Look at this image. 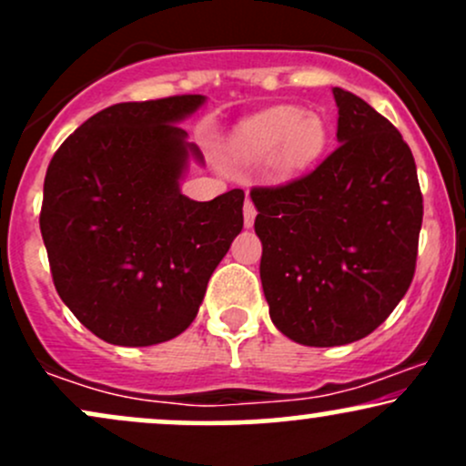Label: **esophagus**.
Listing matches in <instances>:
<instances>
[{"mask_svg": "<svg viewBox=\"0 0 466 466\" xmlns=\"http://www.w3.org/2000/svg\"><path fill=\"white\" fill-rule=\"evenodd\" d=\"M254 218H256V206L251 203V199L245 201V208H243V223L245 228H251L254 226Z\"/></svg>", "mask_w": 466, "mask_h": 466, "instance_id": "34e87169", "label": "esophagus"}]
</instances>
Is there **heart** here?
<instances>
[{
  "label": "heart",
  "instance_id": "heart-1",
  "mask_svg": "<svg viewBox=\"0 0 466 466\" xmlns=\"http://www.w3.org/2000/svg\"><path fill=\"white\" fill-rule=\"evenodd\" d=\"M326 147V127L318 116H302L296 106H274L243 122L232 148L243 162H271L282 173H296L319 157Z\"/></svg>",
  "mask_w": 466,
  "mask_h": 466
}]
</instances>
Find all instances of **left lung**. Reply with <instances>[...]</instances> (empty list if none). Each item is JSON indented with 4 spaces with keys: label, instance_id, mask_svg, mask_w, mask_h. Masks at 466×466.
<instances>
[{
    "label": "left lung",
    "instance_id": "1",
    "mask_svg": "<svg viewBox=\"0 0 466 466\" xmlns=\"http://www.w3.org/2000/svg\"><path fill=\"white\" fill-rule=\"evenodd\" d=\"M337 142L304 177L251 188L271 322L304 346H344L388 319L411 285L422 195L403 136L333 89Z\"/></svg>",
    "mask_w": 466,
    "mask_h": 466
}]
</instances>
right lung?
<instances>
[{
    "label": "right lung",
    "mask_w": 466,
    "mask_h": 466,
    "mask_svg": "<svg viewBox=\"0 0 466 466\" xmlns=\"http://www.w3.org/2000/svg\"><path fill=\"white\" fill-rule=\"evenodd\" d=\"M206 96L120 103L78 127L47 166L41 237L61 300L116 346H153L192 324L212 271L243 229L245 192L181 195L188 159L177 122Z\"/></svg>",
    "instance_id": "1"
}]
</instances>
